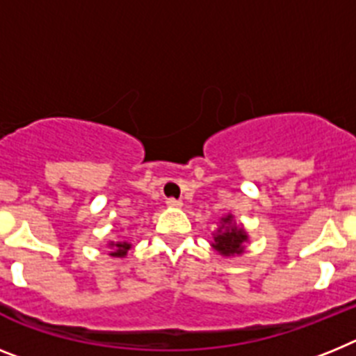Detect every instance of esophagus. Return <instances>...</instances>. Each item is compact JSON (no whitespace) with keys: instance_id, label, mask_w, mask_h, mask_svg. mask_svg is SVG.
<instances>
[{"instance_id":"esophagus-1","label":"esophagus","mask_w":356,"mask_h":356,"mask_svg":"<svg viewBox=\"0 0 356 356\" xmlns=\"http://www.w3.org/2000/svg\"><path fill=\"white\" fill-rule=\"evenodd\" d=\"M166 206H168V208H181V206H183V201H179V199H166Z\"/></svg>"}]
</instances>
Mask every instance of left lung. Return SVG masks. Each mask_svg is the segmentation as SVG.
I'll return each instance as SVG.
<instances>
[{"label": "left lung", "mask_w": 356, "mask_h": 356, "mask_svg": "<svg viewBox=\"0 0 356 356\" xmlns=\"http://www.w3.org/2000/svg\"><path fill=\"white\" fill-rule=\"evenodd\" d=\"M248 241V235L244 228H241L234 220V215H224L220 219V226L217 234H213V250L224 257H235L244 252V244Z\"/></svg>", "instance_id": "left-lung-1"}]
</instances>
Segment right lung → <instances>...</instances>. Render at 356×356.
Segmentation results:
<instances>
[{
	"mask_svg": "<svg viewBox=\"0 0 356 356\" xmlns=\"http://www.w3.org/2000/svg\"><path fill=\"white\" fill-rule=\"evenodd\" d=\"M110 248H112V252H110V255L112 257H127L128 250L132 248V244L130 243H110L108 244Z\"/></svg>",
	"mask_w": 356,
	"mask_h": 356,
	"instance_id": "obj_1",
	"label": "right lung"
}]
</instances>
